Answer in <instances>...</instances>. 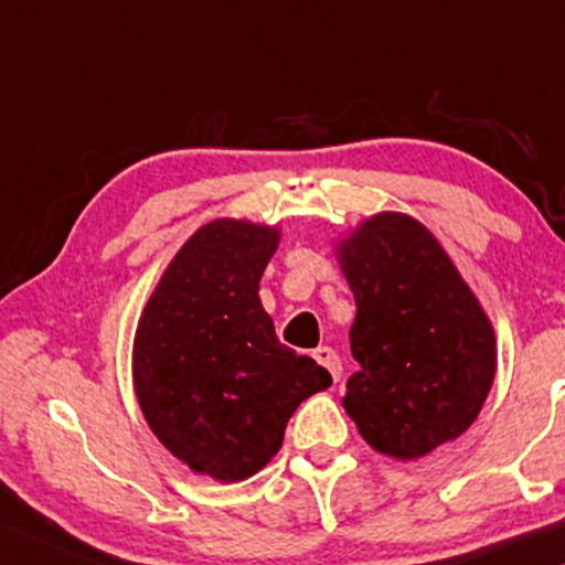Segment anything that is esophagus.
<instances>
[{
	"label": "esophagus",
	"mask_w": 565,
	"mask_h": 565,
	"mask_svg": "<svg viewBox=\"0 0 565 565\" xmlns=\"http://www.w3.org/2000/svg\"><path fill=\"white\" fill-rule=\"evenodd\" d=\"M313 360L319 362L321 367L329 370L331 381H339L342 377V360H339V354L331 350V347H319V350H313Z\"/></svg>",
	"instance_id": "34e87169"
}]
</instances>
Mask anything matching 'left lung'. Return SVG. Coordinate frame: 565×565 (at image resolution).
Masks as SVG:
<instances>
[{
	"instance_id": "left-lung-1",
	"label": "left lung",
	"mask_w": 565,
	"mask_h": 565,
	"mask_svg": "<svg viewBox=\"0 0 565 565\" xmlns=\"http://www.w3.org/2000/svg\"><path fill=\"white\" fill-rule=\"evenodd\" d=\"M358 316L344 408L373 450L416 460L476 422L493 373L489 316L419 221L377 213L337 244Z\"/></svg>"
}]
</instances>
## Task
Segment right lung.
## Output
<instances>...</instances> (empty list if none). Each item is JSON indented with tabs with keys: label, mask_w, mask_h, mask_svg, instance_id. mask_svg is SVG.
I'll return each mask as SVG.
<instances>
[{
	"label": "right lung",
	"mask_w": 565,
	"mask_h": 565,
	"mask_svg": "<svg viewBox=\"0 0 565 565\" xmlns=\"http://www.w3.org/2000/svg\"><path fill=\"white\" fill-rule=\"evenodd\" d=\"M280 231L218 218L161 275L134 342L138 404L159 443L200 476L244 481L280 450L292 412L329 370L280 344L259 280Z\"/></svg>",
	"instance_id": "1"
}]
</instances>
